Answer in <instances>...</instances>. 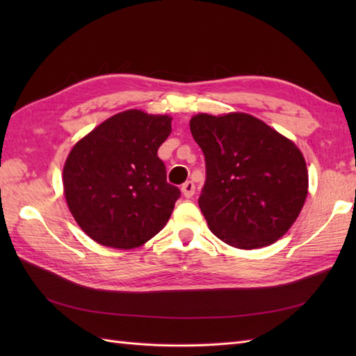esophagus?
Instances as JSON below:
<instances>
[{
    "label": "esophagus",
    "instance_id": "34e87169",
    "mask_svg": "<svg viewBox=\"0 0 356 356\" xmlns=\"http://www.w3.org/2000/svg\"><path fill=\"white\" fill-rule=\"evenodd\" d=\"M194 191H195V186H194V184L191 182V180H188V182H185L182 185V194L185 195L186 199H191L193 195H194Z\"/></svg>",
    "mask_w": 356,
    "mask_h": 356
}]
</instances>
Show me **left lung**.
I'll list each match as a JSON object with an SVG mask.
<instances>
[{
	"instance_id": "1",
	"label": "left lung",
	"mask_w": 356,
	"mask_h": 356,
	"mask_svg": "<svg viewBox=\"0 0 356 356\" xmlns=\"http://www.w3.org/2000/svg\"><path fill=\"white\" fill-rule=\"evenodd\" d=\"M190 128L205 154L207 182L199 207L211 232L238 249L275 243L307 197L303 153L248 113H199Z\"/></svg>"
}]
</instances>
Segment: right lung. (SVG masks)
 <instances>
[{
    "label": "right lung",
    "instance_id": "1",
    "mask_svg": "<svg viewBox=\"0 0 356 356\" xmlns=\"http://www.w3.org/2000/svg\"><path fill=\"white\" fill-rule=\"evenodd\" d=\"M168 115L125 110L79 139L63 170L67 207L96 243L145 245L163 229L180 197L166 182L159 147L171 133Z\"/></svg>",
    "mask_w": 356,
    "mask_h": 356
}]
</instances>
